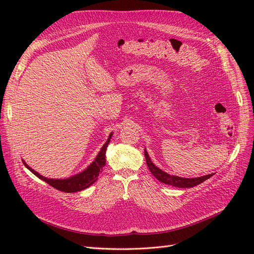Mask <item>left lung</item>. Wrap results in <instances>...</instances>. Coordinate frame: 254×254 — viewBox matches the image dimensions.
<instances>
[{"instance_id": "obj_1", "label": "left lung", "mask_w": 254, "mask_h": 254, "mask_svg": "<svg viewBox=\"0 0 254 254\" xmlns=\"http://www.w3.org/2000/svg\"><path fill=\"white\" fill-rule=\"evenodd\" d=\"M144 152H145L146 163H147V166L149 168V171L151 172V174L155 176L160 182L168 184V186H173L176 188H193V187L198 186V184L202 183L206 179H209L210 177H212L214 175V174H210V175H205L202 177H197V178H182V177L170 175V174L163 172L162 170H160L159 167H157L151 162V160L148 156L147 151H146V149H144Z\"/></svg>"}]
</instances>
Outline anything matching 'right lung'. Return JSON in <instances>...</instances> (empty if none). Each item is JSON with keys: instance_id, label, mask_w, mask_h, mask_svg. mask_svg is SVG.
Segmentation results:
<instances>
[{"instance_id": "add662e5", "label": "right lung", "mask_w": 254, "mask_h": 254, "mask_svg": "<svg viewBox=\"0 0 254 254\" xmlns=\"http://www.w3.org/2000/svg\"><path fill=\"white\" fill-rule=\"evenodd\" d=\"M111 136H112V133H110L108 140H107V142L104 144L101 151L98 152V155L93 162H92L83 172L76 174L70 177V178L49 179L47 177H43L40 174H38L36 171H34L32 167H29L24 162V161H23V163H24V165L28 168V170L35 176H37L38 178L49 183L53 188H55L56 190H59L61 191H66V193H75V191H79L89 188L91 184H93L98 179L99 174L103 172V167L106 165V150L110 143Z\"/></svg>"}]
</instances>
